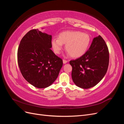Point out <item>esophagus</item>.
<instances>
[{
	"label": "esophagus",
	"mask_w": 124,
	"mask_h": 124,
	"mask_svg": "<svg viewBox=\"0 0 124 124\" xmlns=\"http://www.w3.org/2000/svg\"><path fill=\"white\" fill-rule=\"evenodd\" d=\"M67 62H68V61H67V60L63 59V63H66Z\"/></svg>",
	"instance_id": "obj_1"
}]
</instances>
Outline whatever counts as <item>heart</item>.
Segmentation results:
<instances>
[{
	"mask_svg": "<svg viewBox=\"0 0 124 124\" xmlns=\"http://www.w3.org/2000/svg\"><path fill=\"white\" fill-rule=\"evenodd\" d=\"M51 43L56 54L61 53L62 44H64L66 51L71 57L77 58L87 51L91 43V37L88 33L80 31H67L60 33L58 39H52Z\"/></svg>",
	"mask_w": 124,
	"mask_h": 124,
	"instance_id": "heart-1",
	"label": "heart"
}]
</instances>
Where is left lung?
<instances>
[{"label":"left lung","instance_id":"left-lung-1","mask_svg":"<svg viewBox=\"0 0 124 124\" xmlns=\"http://www.w3.org/2000/svg\"><path fill=\"white\" fill-rule=\"evenodd\" d=\"M71 76L78 87L88 89L95 86L106 74L109 63V52L100 36L93 38L89 50L81 57L70 61Z\"/></svg>","mask_w":124,"mask_h":124}]
</instances>
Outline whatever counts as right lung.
I'll return each instance as SVG.
<instances>
[{"label":"right lung","mask_w":124,"mask_h":124,"mask_svg":"<svg viewBox=\"0 0 124 124\" xmlns=\"http://www.w3.org/2000/svg\"><path fill=\"white\" fill-rule=\"evenodd\" d=\"M52 36L38 29L29 31L22 39L17 50V62L22 76L35 87L46 88L58 77L62 58L51 50Z\"/></svg>","instance_id":"1"}]
</instances>
